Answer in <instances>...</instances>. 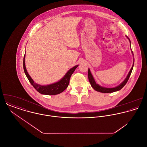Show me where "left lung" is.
Masks as SVG:
<instances>
[{
  "instance_id": "left-lung-1",
  "label": "left lung",
  "mask_w": 147,
  "mask_h": 147,
  "mask_svg": "<svg viewBox=\"0 0 147 147\" xmlns=\"http://www.w3.org/2000/svg\"><path fill=\"white\" fill-rule=\"evenodd\" d=\"M126 37L128 39L130 43H131V41H130L129 38L127 36H126ZM130 46H131V45H130ZM131 52H132V54L134 55V54H133V52H132V50H131ZM134 65V63H133V64H132V66L130 71H129V72H128V75H127V77L126 78V79L124 80V81L122 83H121L119 85H118V86H117L115 87H114V88H106V87H103V86L100 85L99 84H97L96 83V81H95V80H94L92 74H91V72H90L89 68H88V73L89 81L90 82V84L91 85L92 87L95 90H96L97 92H101V93H113V92H114L118 91V90H121L126 85L127 82H128V80L129 79V76L131 75V74L132 72Z\"/></svg>"
}]
</instances>
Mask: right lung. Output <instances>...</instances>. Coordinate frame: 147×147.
<instances>
[{
  "mask_svg": "<svg viewBox=\"0 0 147 147\" xmlns=\"http://www.w3.org/2000/svg\"><path fill=\"white\" fill-rule=\"evenodd\" d=\"M25 54L24 55V61H23V68H24V71L26 76L27 77L30 84L33 86V87L39 93L45 95H56L63 92V91L68 87L69 82V79L72 74L74 73L75 69L79 65H76L73 67L72 68H71L70 69H69L63 78L58 82L53 84H49V85H42L34 83L33 80L29 75L25 67Z\"/></svg>",
  "mask_w": 147,
  "mask_h": 147,
  "instance_id": "right-lung-1",
  "label": "right lung"
}]
</instances>
